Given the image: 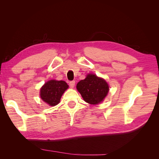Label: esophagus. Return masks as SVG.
Returning a JSON list of instances; mask_svg holds the SVG:
<instances>
[{
	"instance_id": "obj_1",
	"label": "esophagus",
	"mask_w": 159,
	"mask_h": 159,
	"mask_svg": "<svg viewBox=\"0 0 159 159\" xmlns=\"http://www.w3.org/2000/svg\"><path fill=\"white\" fill-rule=\"evenodd\" d=\"M75 81H70L69 85H70V88H73L74 87V86H75Z\"/></svg>"
}]
</instances>
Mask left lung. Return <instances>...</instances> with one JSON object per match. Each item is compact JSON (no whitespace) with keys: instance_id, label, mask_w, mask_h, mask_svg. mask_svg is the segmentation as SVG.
<instances>
[{"instance_id":"left-lung-1","label":"left lung","mask_w":159,"mask_h":159,"mask_svg":"<svg viewBox=\"0 0 159 159\" xmlns=\"http://www.w3.org/2000/svg\"><path fill=\"white\" fill-rule=\"evenodd\" d=\"M76 88L85 102L93 105L102 102L109 91L106 81L93 74H88L85 80L79 81Z\"/></svg>"}]
</instances>
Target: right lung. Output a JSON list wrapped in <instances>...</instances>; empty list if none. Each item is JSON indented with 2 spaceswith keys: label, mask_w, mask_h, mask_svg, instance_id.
I'll return each mask as SVG.
<instances>
[{
  "label": "right lung",
  "mask_w": 159,
  "mask_h": 159,
  "mask_svg": "<svg viewBox=\"0 0 159 159\" xmlns=\"http://www.w3.org/2000/svg\"><path fill=\"white\" fill-rule=\"evenodd\" d=\"M68 88V85L64 81L50 80L42 86L40 97L46 103L54 106L58 104L62 94Z\"/></svg>",
  "instance_id": "add662e5"
}]
</instances>
